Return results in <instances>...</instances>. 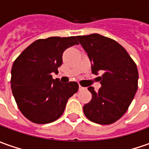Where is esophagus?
Here are the masks:
<instances>
[{
    "instance_id": "34e87169",
    "label": "esophagus",
    "mask_w": 149,
    "mask_h": 149,
    "mask_svg": "<svg viewBox=\"0 0 149 149\" xmlns=\"http://www.w3.org/2000/svg\"><path fill=\"white\" fill-rule=\"evenodd\" d=\"M86 87H83L82 86H80V87H79V90L80 91H84V90H86Z\"/></svg>"
}]
</instances>
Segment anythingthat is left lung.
<instances>
[{
    "label": "left lung",
    "mask_w": 149,
    "mask_h": 149,
    "mask_svg": "<svg viewBox=\"0 0 149 149\" xmlns=\"http://www.w3.org/2000/svg\"><path fill=\"white\" fill-rule=\"evenodd\" d=\"M80 45L92 63L91 72L102 73L97 77L101 88L88 90L91 100L83 107L91 121L110 125L120 120L127 111L138 87L136 64L125 49L117 41L98 34L77 36Z\"/></svg>",
    "instance_id": "1"
}]
</instances>
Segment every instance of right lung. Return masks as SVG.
<instances>
[{
  "instance_id": "1",
  "label": "right lung",
  "mask_w": 149,
  "mask_h": 149,
  "mask_svg": "<svg viewBox=\"0 0 149 149\" xmlns=\"http://www.w3.org/2000/svg\"><path fill=\"white\" fill-rule=\"evenodd\" d=\"M76 36L39 39L24 49L13 63L11 86L17 105L29 120L36 124L55 121L63 114L78 83L53 80L63 63V52L79 42Z\"/></svg>"
}]
</instances>
